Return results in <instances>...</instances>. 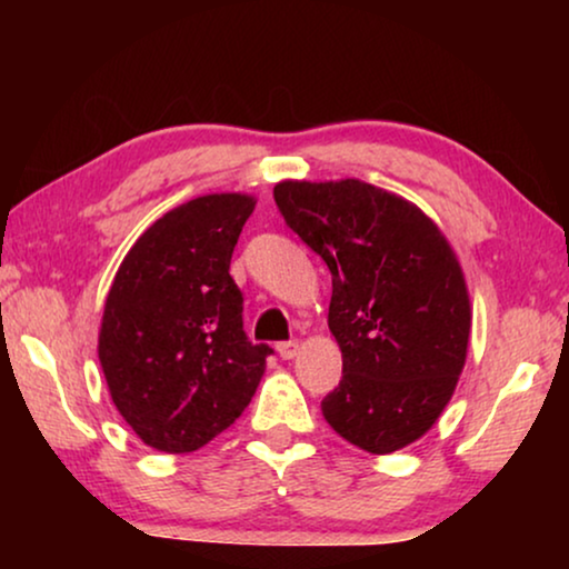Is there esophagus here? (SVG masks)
Segmentation results:
<instances>
[{"label":"esophagus","mask_w":569,"mask_h":569,"mask_svg":"<svg viewBox=\"0 0 569 569\" xmlns=\"http://www.w3.org/2000/svg\"><path fill=\"white\" fill-rule=\"evenodd\" d=\"M277 352H279V357H282V360H292V357H298V352H300V341L298 339L279 341Z\"/></svg>","instance_id":"esophagus-1"}]
</instances>
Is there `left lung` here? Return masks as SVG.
Returning <instances> with one entry per match:
<instances>
[{"label":"left lung","mask_w":569,"mask_h":569,"mask_svg":"<svg viewBox=\"0 0 569 569\" xmlns=\"http://www.w3.org/2000/svg\"><path fill=\"white\" fill-rule=\"evenodd\" d=\"M274 201L331 271L329 329L345 372L323 419L368 453L411 446L448 407L469 352L456 251L417 204L360 178L279 181Z\"/></svg>","instance_id":"left-lung-1"}]
</instances>
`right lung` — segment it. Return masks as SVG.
<instances>
[{
  "label": "right lung",
  "instance_id": "obj_1",
  "mask_svg": "<svg viewBox=\"0 0 569 569\" xmlns=\"http://www.w3.org/2000/svg\"><path fill=\"white\" fill-rule=\"evenodd\" d=\"M251 193H207L147 228L116 271L98 333L108 391L137 438L191 453L243 415L267 370V345L243 331L230 277Z\"/></svg>",
  "mask_w": 569,
  "mask_h": 569
}]
</instances>
